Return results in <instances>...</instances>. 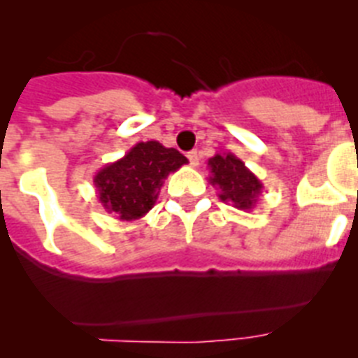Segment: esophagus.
<instances>
[{"mask_svg": "<svg viewBox=\"0 0 358 358\" xmlns=\"http://www.w3.org/2000/svg\"><path fill=\"white\" fill-rule=\"evenodd\" d=\"M186 157H188V159H189V164H192V166H199V154H197V150L188 152V154H186Z\"/></svg>", "mask_w": 358, "mask_h": 358, "instance_id": "esophagus-1", "label": "esophagus"}]
</instances>
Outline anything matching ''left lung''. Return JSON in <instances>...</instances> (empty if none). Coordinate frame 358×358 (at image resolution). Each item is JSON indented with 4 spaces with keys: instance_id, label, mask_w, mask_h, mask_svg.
Returning a JSON list of instances; mask_svg holds the SVG:
<instances>
[{
    "instance_id": "1",
    "label": "left lung",
    "mask_w": 358,
    "mask_h": 358,
    "mask_svg": "<svg viewBox=\"0 0 358 358\" xmlns=\"http://www.w3.org/2000/svg\"><path fill=\"white\" fill-rule=\"evenodd\" d=\"M210 185L218 189V199L229 202L236 210L251 211L260 199L264 185L242 159L231 154H215L208 159Z\"/></svg>"
}]
</instances>
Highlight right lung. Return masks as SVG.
I'll return each instance as SVG.
<instances>
[{
	"label": "right lung",
	"instance_id": "add662e5",
	"mask_svg": "<svg viewBox=\"0 0 358 358\" xmlns=\"http://www.w3.org/2000/svg\"><path fill=\"white\" fill-rule=\"evenodd\" d=\"M188 163L181 152L159 141H140L115 163L94 176L96 197L118 220H138L154 208L169 173Z\"/></svg>",
	"mask_w": 358,
	"mask_h": 358
}]
</instances>
